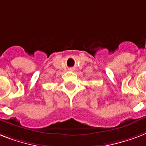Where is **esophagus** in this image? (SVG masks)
<instances>
[{"instance_id":"esophagus-1","label":"esophagus","mask_w":146,"mask_h":146,"mask_svg":"<svg viewBox=\"0 0 146 146\" xmlns=\"http://www.w3.org/2000/svg\"><path fill=\"white\" fill-rule=\"evenodd\" d=\"M70 70H71V69H70Z\"/></svg>"}]
</instances>
